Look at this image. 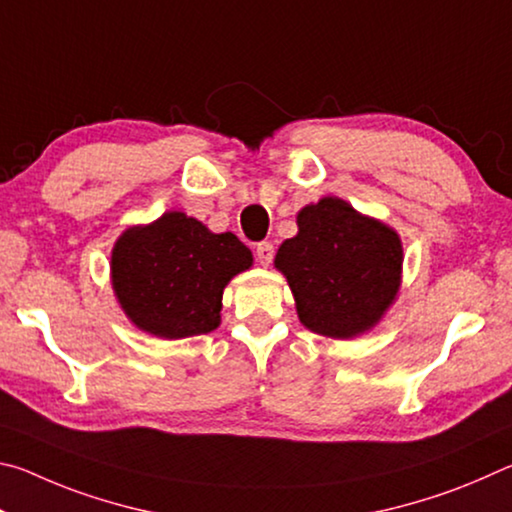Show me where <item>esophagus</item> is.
I'll use <instances>...</instances> for the list:
<instances>
[{
  "label": "esophagus",
  "instance_id": "obj_1",
  "mask_svg": "<svg viewBox=\"0 0 512 512\" xmlns=\"http://www.w3.org/2000/svg\"><path fill=\"white\" fill-rule=\"evenodd\" d=\"M255 253H257L259 264L268 266V264L273 262V257H275V248H273L271 241H259L257 248H255Z\"/></svg>",
  "mask_w": 512,
  "mask_h": 512
}]
</instances>
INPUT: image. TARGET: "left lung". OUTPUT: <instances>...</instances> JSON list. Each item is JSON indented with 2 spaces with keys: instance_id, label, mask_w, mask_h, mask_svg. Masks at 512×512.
Listing matches in <instances>:
<instances>
[{
  "instance_id": "obj_1",
  "label": "left lung",
  "mask_w": 512,
  "mask_h": 512,
  "mask_svg": "<svg viewBox=\"0 0 512 512\" xmlns=\"http://www.w3.org/2000/svg\"><path fill=\"white\" fill-rule=\"evenodd\" d=\"M275 266L287 275L302 325L350 339L395 300L402 244L388 225L327 196L298 214V235L277 250Z\"/></svg>"
}]
</instances>
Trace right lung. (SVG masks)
<instances>
[{"label": "right lung", "instance_id": "obj_1", "mask_svg": "<svg viewBox=\"0 0 512 512\" xmlns=\"http://www.w3.org/2000/svg\"><path fill=\"white\" fill-rule=\"evenodd\" d=\"M253 264L232 235H214L183 212L126 230L112 250V287L121 309L160 339L207 334L221 323V298L232 275Z\"/></svg>", "mask_w": 512, "mask_h": 512}]
</instances>
